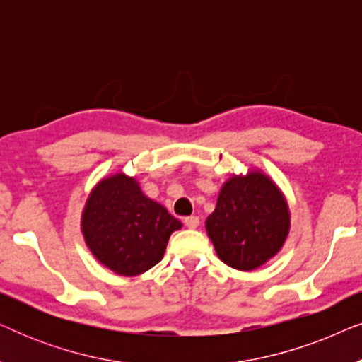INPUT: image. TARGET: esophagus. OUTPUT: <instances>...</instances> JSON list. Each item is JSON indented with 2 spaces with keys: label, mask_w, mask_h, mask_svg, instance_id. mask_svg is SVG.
<instances>
[{
  "label": "esophagus",
  "mask_w": 362,
  "mask_h": 362,
  "mask_svg": "<svg viewBox=\"0 0 362 362\" xmlns=\"http://www.w3.org/2000/svg\"><path fill=\"white\" fill-rule=\"evenodd\" d=\"M185 224H186V227H189V229H196V227L199 226V217H197V216L186 217Z\"/></svg>",
  "instance_id": "obj_1"
}]
</instances>
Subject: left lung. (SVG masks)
Here are the masks:
<instances>
[{"instance_id":"1","label":"left lung","mask_w":362,"mask_h":362,"mask_svg":"<svg viewBox=\"0 0 362 362\" xmlns=\"http://www.w3.org/2000/svg\"><path fill=\"white\" fill-rule=\"evenodd\" d=\"M206 230L224 264L254 270L284 245L290 230L288 206L274 181L262 173L232 176L222 186Z\"/></svg>"}]
</instances>
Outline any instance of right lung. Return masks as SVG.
<instances>
[{"label": "right lung", "instance_id": "right-lung-1", "mask_svg": "<svg viewBox=\"0 0 362 362\" xmlns=\"http://www.w3.org/2000/svg\"><path fill=\"white\" fill-rule=\"evenodd\" d=\"M177 229L181 222L143 194L138 182L123 173L93 187L82 214L88 249L100 264L125 276L155 267Z\"/></svg>", "mask_w": 362, "mask_h": 362}]
</instances>
